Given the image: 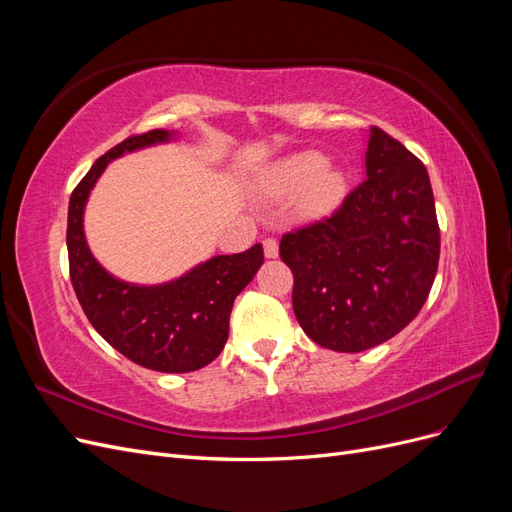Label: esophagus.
I'll return each mask as SVG.
<instances>
[{"label": "esophagus", "mask_w": 512, "mask_h": 512, "mask_svg": "<svg viewBox=\"0 0 512 512\" xmlns=\"http://www.w3.org/2000/svg\"><path fill=\"white\" fill-rule=\"evenodd\" d=\"M262 247H265L267 258H277V254H280V245H277V241L273 237H267L265 241H262Z\"/></svg>", "instance_id": "34e87169"}]
</instances>
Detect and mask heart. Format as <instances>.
<instances>
[{
	"mask_svg": "<svg viewBox=\"0 0 512 512\" xmlns=\"http://www.w3.org/2000/svg\"><path fill=\"white\" fill-rule=\"evenodd\" d=\"M258 192L265 198H288L292 211L301 218H318L339 207L348 183L339 168L327 164L318 151H299L275 162L262 173Z\"/></svg>",
	"mask_w": 512,
	"mask_h": 512,
	"instance_id": "heart-1",
	"label": "heart"
}]
</instances>
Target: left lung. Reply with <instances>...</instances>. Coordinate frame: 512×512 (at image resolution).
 Returning <instances> with one entry per match:
<instances>
[{
  "label": "left lung",
  "instance_id": "obj_1",
  "mask_svg": "<svg viewBox=\"0 0 512 512\" xmlns=\"http://www.w3.org/2000/svg\"><path fill=\"white\" fill-rule=\"evenodd\" d=\"M292 307L322 348L363 352L421 312L440 258V228L423 162L380 128L369 130L365 181L331 218L286 232Z\"/></svg>",
  "mask_w": 512,
  "mask_h": 512
}]
</instances>
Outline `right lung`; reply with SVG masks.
I'll return each mask as SVG.
<instances>
[{
  "mask_svg": "<svg viewBox=\"0 0 512 512\" xmlns=\"http://www.w3.org/2000/svg\"><path fill=\"white\" fill-rule=\"evenodd\" d=\"M177 132L151 130L106 151L76 185L68 207L70 280L94 329L136 365L185 374L209 365L224 350L237 294L254 280L265 254L256 243L232 256H213L177 280L141 286L108 273L91 254L83 215L108 162L126 153L170 143Z\"/></svg>",
  "mask_w": 512,
  "mask_h": 512,
  "instance_id": "right-lung-1",
  "label": "right lung"
}]
</instances>
